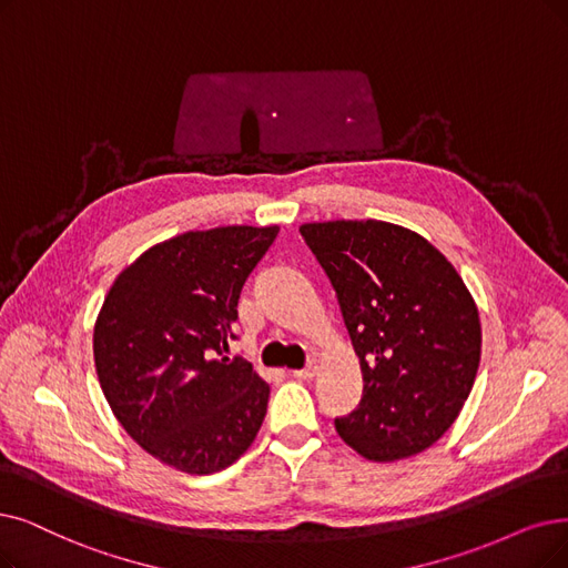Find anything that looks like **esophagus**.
Returning <instances> with one entry per match:
<instances>
[{"mask_svg": "<svg viewBox=\"0 0 568 568\" xmlns=\"http://www.w3.org/2000/svg\"><path fill=\"white\" fill-rule=\"evenodd\" d=\"M291 375H293V377H298V379H312V377L316 375V363H307L305 368H301V371H293Z\"/></svg>", "mask_w": 568, "mask_h": 568, "instance_id": "1", "label": "esophagus"}]
</instances>
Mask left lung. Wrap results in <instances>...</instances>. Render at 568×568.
Returning a JSON list of instances; mask_svg holds the SVG:
<instances>
[{"mask_svg": "<svg viewBox=\"0 0 568 568\" xmlns=\"http://www.w3.org/2000/svg\"><path fill=\"white\" fill-rule=\"evenodd\" d=\"M363 373L339 438L371 462L434 445L462 413L480 366V316L459 272L422 235L387 221L305 223Z\"/></svg>", "mask_w": 568, "mask_h": 568, "instance_id": "left-lung-1", "label": "left lung"}]
</instances>
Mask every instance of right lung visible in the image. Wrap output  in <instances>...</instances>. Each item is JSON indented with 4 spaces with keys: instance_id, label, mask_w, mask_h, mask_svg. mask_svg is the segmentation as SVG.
Returning <instances> with one entry per match:
<instances>
[{
    "instance_id": "1",
    "label": "right lung",
    "mask_w": 568,
    "mask_h": 568,
    "mask_svg": "<svg viewBox=\"0 0 568 568\" xmlns=\"http://www.w3.org/2000/svg\"><path fill=\"white\" fill-rule=\"evenodd\" d=\"M280 229L225 225L151 246L109 288L93 333L104 398L130 438L191 475L229 468L254 443L270 387L229 358L246 277Z\"/></svg>"
}]
</instances>
